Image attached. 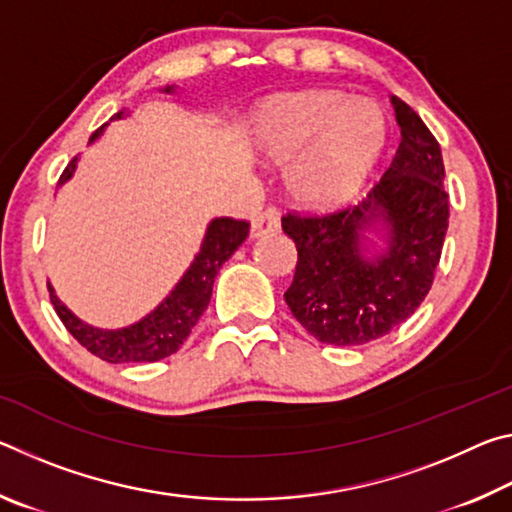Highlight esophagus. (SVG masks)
<instances>
[{
	"label": "esophagus",
	"mask_w": 512,
	"mask_h": 512,
	"mask_svg": "<svg viewBox=\"0 0 512 512\" xmlns=\"http://www.w3.org/2000/svg\"><path fill=\"white\" fill-rule=\"evenodd\" d=\"M280 230V219H277L275 210H264L262 214H257L253 219V225H250V237L259 239L266 235H273V232Z\"/></svg>",
	"instance_id": "1"
}]
</instances>
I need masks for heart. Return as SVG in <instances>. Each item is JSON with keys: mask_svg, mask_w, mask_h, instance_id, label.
Wrapping results in <instances>:
<instances>
[{"mask_svg": "<svg viewBox=\"0 0 512 512\" xmlns=\"http://www.w3.org/2000/svg\"><path fill=\"white\" fill-rule=\"evenodd\" d=\"M255 149L286 162L284 183L307 210L350 203L366 185L386 144L379 103L336 90H302L264 101L250 126Z\"/></svg>", "mask_w": 512, "mask_h": 512, "instance_id": "1", "label": "heart"}]
</instances>
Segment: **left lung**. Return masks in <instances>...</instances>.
Here are the masks:
<instances>
[{"instance_id":"1","label":"left lung","mask_w":512,"mask_h":512,"mask_svg":"<svg viewBox=\"0 0 512 512\" xmlns=\"http://www.w3.org/2000/svg\"><path fill=\"white\" fill-rule=\"evenodd\" d=\"M402 140L384 178L354 210L282 219L298 250L284 300L327 345H363L402 325L427 296L449 225L440 144L391 97Z\"/></svg>"}]
</instances>
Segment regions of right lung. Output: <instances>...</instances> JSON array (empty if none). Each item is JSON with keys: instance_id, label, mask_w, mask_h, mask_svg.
I'll return each mask as SVG.
<instances>
[{"instance_id": "1", "label": "right lung", "mask_w": 512, "mask_h": 512, "mask_svg": "<svg viewBox=\"0 0 512 512\" xmlns=\"http://www.w3.org/2000/svg\"><path fill=\"white\" fill-rule=\"evenodd\" d=\"M160 92L173 94L176 85H167ZM126 110H119L115 119H124ZM108 124H103L99 131H94L90 144H94L106 131ZM79 164V155L67 164L63 176L58 180V187L69 183ZM250 225L246 221H235L228 216H216L207 223L201 248L194 255L192 264L187 266L183 277L176 282L167 298L158 307H153L149 314L142 316L135 323L117 329L94 327L85 323L69 309L63 300L56 296V289L49 284V296L54 302L58 318L63 320L67 332L79 341L83 348H88L94 357H99L108 363H140V361H160L169 354L176 352L180 345L192 332V327L203 316V311L210 305L214 277L219 268L228 262L232 253L244 244L248 237Z\"/></svg>"}]
</instances>
